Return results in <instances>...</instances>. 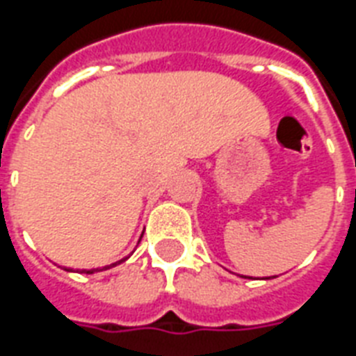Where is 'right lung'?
<instances>
[{
	"instance_id": "add662e5",
	"label": "right lung",
	"mask_w": 356,
	"mask_h": 356,
	"mask_svg": "<svg viewBox=\"0 0 356 356\" xmlns=\"http://www.w3.org/2000/svg\"><path fill=\"white\" fill-rule=\"evenodd\" d=\"M123 260H125V259L118 260V262H114V264H111V266H116V264H120V262H123ZM107 268H108V266H105V270H107ZM85 271H86V273H94V271H97V270H90V271H88V270H85Z\"/></svg>"
}]
</instances>
